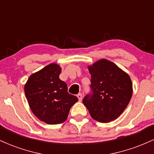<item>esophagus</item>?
<instances>
[{
    "label": "esophagus",
    "mask_w": 154,
    "mask_h": 154,
    "mask_svg": "<svg viewBox=\"0 0 154 154\" xmlns=\"http://www.w3.org/2000/svg\"><path fill=\"white\" fill-rule=\"evenodd\" d=\"M77 98H78L79 101H82V93H79V94H77Z\"/></svg>",
    "instance_id": "esophagus-1"
}]
</instances>
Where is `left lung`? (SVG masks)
<instances>
[{"label": "left lung", "mask_w": 154, "mask_h": 154, "mask_svg": "<svg viewBox=\"0 0 154 154\" xmlns=\"http://www.w3.org/2000/svg\"><path fill=\"white\" fill-rule=\"evenodd\" d=\"M91 75V93L83 98L93 119L109 122L121 115L132 94V84L127 73L115 63L101 59L88 66Z\"/></svg>", "instance_id": "left-lung-1"}]
</instances>
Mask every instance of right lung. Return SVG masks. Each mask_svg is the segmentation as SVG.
Returning <instances> with one entry per match:
<instances>
[{"instance_id":"1","label":"right lung","mask_w":154,"mask_h":154,"mask_svg":"<svg viewBox=\"0 0 154 154\" xmlns=\"http://www.w3.org/2000/svg\"><path fill=\"white\" fill-rule=\"evenodd\" d=\"M61 68L51 63L32 74L24 92L32 111L39 119L48 125L66 121L72 106L78 98L68 93L66 84L59 79Z\"/></svg>"}]
</instances>
